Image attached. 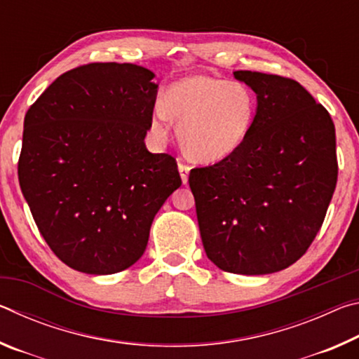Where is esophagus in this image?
<instances>
[{
  "instance_id": "obj_1",
  "label": "esophagus",
  "mask_w": 359,
  "mask_h": 359,
  "mask_svg": "<svg viewBox=\"0 0 359 359\" xmlns=\"http://www.w3.org/2000/svg\"><path fill=\"white\" fill-rule=\"evenodd\" d=\"M190 169H191V166L187 165L185 161H182V160L179 161V172H180V177L184 184H187L188 182V172H190Z\"/></svg>"
}]
</instances>
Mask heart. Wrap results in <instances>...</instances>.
Returning <instances> with one entry per match:
<instances>
[{
	"label": "heart",
	"mask_w": 359,
	"mask_h": 359,
	"mask_svg": "<svg viewBox=\"0 0 359 359\" xmlns=\"http://www.w3.org/2000/svg\"><path fill=\"white\" fill-rule=\"evenodd\" d=\"M257 96L242 82L210 76L180 79L156 104L154 128L165 135L169 117L179 123V139L188 156L214 163L238 150L252 130Z\"/></svg>",
	"instance_id": "obj_1"
}]
</instances>
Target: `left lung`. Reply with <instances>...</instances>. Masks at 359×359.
I'll use <instances>...</instances> for the list:
<instances>
[{"label":"left lung","instance_id":"obj_1","mask_svg":"<svg viewBox=\"0 0 359 359\" xmlns=\"http://www.w3.org/2000/svg\"><path fill=\"white\" fill-rule=\"evenodd\" d=\"M257 93L244 144L194 168L205 255L222 271L263 276L296 263L323 224L337 184L336 128L326 109L290 77L236 71Z\"/></svg>","mask_w":359,"mask_h":359}]
</instances>
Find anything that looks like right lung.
<instances>
[{"label":"right lung","mask_w":359,"mask_h":359,"mask_svg":"<svg viewBox=\"0 0 359 359\" xmlns=\"http://www.w3.org/2000/svg\"><path fill=\"white\" fill-rule=\"evenodd\" d=\"M151 79L131 63L77 66L25 115L22 193L47 245L74 271L106 276L135 264L156 212L182 185L175 158L144 144Z\"/></svg>","instance_id":"1"}]
</instances>
